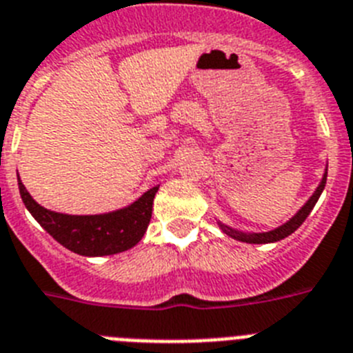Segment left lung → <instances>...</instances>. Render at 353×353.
Wrapping results in <instances>:
<instances>
[{
  "instance_id": "obj_1",
  "label": "left lung",
  "mask_w": 353,
  "mask_h": 353,
  "mask_svg": "<svg viewBox=\"0 0 353 353\" xmlns=\"http://www.w3.org/2000/svg\"><path fill=\"white\" fill-rule=\"evenodd\" d=\"M325 183H327V170H325L323 179H321L320 185H318V188H316V191L312 192V196L305 201V205L298 210L293 218L289 219V221H285L284 225L276 227L275 230H270V232H239V230H234V228L227 227V225H223L221 221H218V225L221 227V230L225 232L227 236L234 237V239H237V241H243V243H250V245H266V243H276V241L291 236V234H293V232L296 230V228L300 227L303 221H305L307 216H309V214H311V210L314 209L318 198L321 196V192H323V189H325Z\"/></svg>"
}]
</instances>
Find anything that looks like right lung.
<instances>
[{
  "label": "right lung",
  "instance_id": "1",
  "mask_svg": "<svg viewBox=\"0 0 353 353\" xmlns=\"http://www.w3.org/2000/svg\"><path fill=\"white\" fill-rule=\"evenodd\" d=\"M17 183H19L23 203L33 218L37 219L39 225L53 239L59 241L60 245L85 257L114 255L134 248L143 239L144 232L150 225L153 198L159 191V188H152L134 203L112 212L73 216V214L48 210L39 205L23 185L19 174H17Z\"/></svg>",
  "mask_w": 353,
  "mask_h": 353
}]
</instances>
